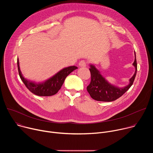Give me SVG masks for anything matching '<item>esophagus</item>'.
<instances>
[{
  "instance_id": "obj_1",
  "label": "esophagus",
  "mask_w": 153,
  "mask_h": 153,
  "mask_svg": "<svg viewBox=\"0 0 153 153\" xmlns=\"http://www.w3.org/2000/svg\"><path fill=\"white\" fill-rule=\"evenodd\" d=\"M79 65L81 67H85L86 66V62L85 60H81L79 63Z\"/></svg>"
}]
</instances>
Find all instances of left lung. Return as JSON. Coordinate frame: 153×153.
I'll use <instances>...</instances> for the list:
<instances>
[{"label":"left lung","instance_id":"1","mask_svg":"<svg viewBox=\"0 0 153 153\" xmlns=\"http://www.w3.org/2000/svg\"><path fill=\"white\" fill-rule=\"evenodd\" d=\"M135 59L133 63L135 67V73L133 77L129 79L128 85L120 88L108 82L104 77L102 76L100 71L95 67L94 65L90 64V71L91 73V82L87 86L86 90L91 97L97 101L111 102L121 97L133 85L137 73V62L136 53L134 51Z\"/></svg>","mask_w":153,"mask_h":153}]
</instances>
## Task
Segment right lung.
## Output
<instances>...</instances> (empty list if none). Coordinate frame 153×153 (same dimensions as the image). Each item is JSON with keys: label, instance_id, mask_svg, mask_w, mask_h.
<instances>
[{"label": "right lung", "instance_id": "add662e5", "mask_svg": "<svg viewBox=\"0 0 153 153\" xmlns=\"http://www.w3.org/2000/svg\"><path fill=\"white\" fill-rule=\"evenodd\" d=\"M17 67L20 77L27 88L33 94L39 96H51L56 94L60 89L65 78L77 68L75 66L64 68L45 81L36 83L23 76L20 70L19 59H17Z\"/></svg>", "mask_w": 153, "mask_h": 153}]
</instances>
